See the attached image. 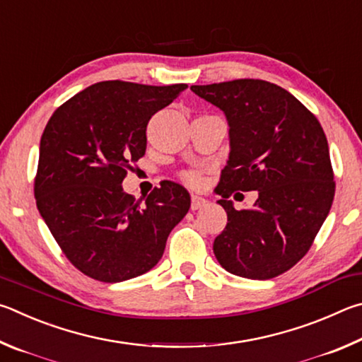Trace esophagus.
<instances>
[{
    "label": "esophagus",
    "instance_id": "esophagus-1",
    "mask_svg": "<svg viewBox=\"0 0 362 362\" xmlns=\"http://www.w3.org/2000/svg\"><path fill=\"white\" fill-rule=\"evenodd\" d=\"M206 205V200L204 197H200V195H191V210H200V208H204Z\"/></svg>",
    "mask_w": 362,
    "mask_h": 362
}]
</instances>
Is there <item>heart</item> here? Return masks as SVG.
Listing matches in <instances>:
<instances>
[{
  "label": "heart",
  "instance_id": "1",
  "mask_svg": "<svg viewBox=\"0 0 362 362\" xmlns=\"http://www.w3.org/2000/svg\"><path fill=\"white\" fill-rule=\"evenodd\" d=\"M182 180H185L189 186H199L202 182V176L197 171H186V173H182Z\"/></svg>",
  "mask_w": 362,
  "mask_h": 362
}]
</instances>
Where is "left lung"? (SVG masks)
Segmentation results:
<instances>
[{"instance_id":"8db88e82","label":"left lung","mask_w":362,"mask_h":362,"mask_svg":"<svg viewBox=\"0 0 362 362\" xmlns=\"http://www.w3.org/2000/svg\"><path fill=\"white\" fill-rule=\"evenodd\" d=\"M191 90L219 107L229 124V160L216 192L227 226L214 256L233 275L270 280L310 250L332 206L335 182L322 127L294 95L261 79H237ZM233 190L258 191L238 212Z\"/></svg>"}]
</instances>
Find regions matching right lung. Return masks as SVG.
<instances>
[{
    "instance_id": "add662e5",
    "label": "right lung",
    "mask_w": 362,
    "mask_h": 362,
    "mask_svg": "<svg viewBox=\"0 0 362 362\" xmlns=\"http://www.w3.org/2000/svg\"><path fill=\"white\" fill-rule=\"evenodd\" d=\"M186 84L97 82L65 101L44 129L35 197L55 242L82 274L119 283L160 261L191 195L163 181L144 204L125 194L127 170L144 156L146 127Z\"/></svg>"
}]
</instances>
